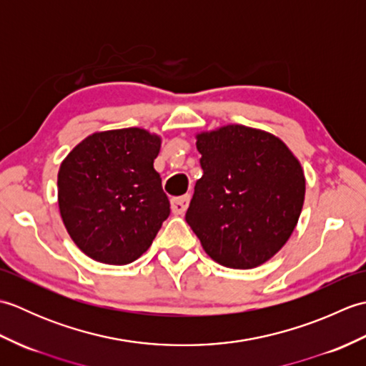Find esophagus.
<instances>
[{"mask_svg":"<svg viewBox=\"0 0 366 366\" xmlns=\"http://www.w3.org/2000/svg\"><path fill=\"white\" fill-rule=\"evenodd\" d=\"M189 204H190V195L173 198L171 199V211H173V214L176 215H182L185 211H187Z\"/></svg>","mask_w":366,"mask_h":366,"instance_id":"obj_1","label":"esophagus"}]
</instances>
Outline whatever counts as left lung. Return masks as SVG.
<instances>
[{
    "instance_id": "left-lung-1",
    "label": "left lung",
    "mask_w": 366,
    "mask_h": 366,
    "mask_svg": "<svg viewBox=\"0 0 366 366\" xmlns=\"http://www.w3.org/2000/svg\"><path fill=\"white\" fill-rule=\"evenodd\" d=\"M203 176L185 220L211 258L231 269L267 262L291 237L305 199L299 159L266 130L228 124L197 134Z\"/></svg>"
}]
</instances>
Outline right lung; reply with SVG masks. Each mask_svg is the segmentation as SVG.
<instances>
[{
	"mask_svg": "<svg viewBox=\"0 0 366 366\" xmlns=\"http://www.w3.org/2000/svg\"><path fill=\"white\" fill-rule=\"evenodd\" d=\"M160 146V135L139 127L94 132L61 162V219L89 258L124 266L151 247L169 215L154 169Z\"/></svg>",
	"mask_w": 366,
	"mask_h": 366,
	"instance_id": "add662e5",
	"label": "right lung"
}]
</instances>
